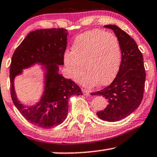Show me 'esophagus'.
Returning a JSON list of instances; mask_svg holds the SVG:
<instances>
[{"label":"esophagus","instance_id":"obj_1","mask_svg":"<svg viewBox=\"0 0 157 157\" xmlns=\"http://www.w3.org/2000/svg\"><path fill=\"white\" fill-rule=\"evenodd\" d=\"M82 93L85 95V96H88V95H90V91L86 90V89L82 88Z\"/></svg>","mask_w":157,"mask_h":157}]
</instances>
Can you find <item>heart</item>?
Returning a JSON list of instances; mask_svg holds the SVG:
<instances>
[{
	"mask_svg": "<svg viewBox=\"0 0 157 157\" xmlns=\"http://www.w3.org/2000/svg\"><path fill=\"white\" fill-rule=\"evenodd\" d=\"M120 58V45L117 36L102 29H93L76 37L72 52L64 53V63L72 80H77L85 69L88 73L81 79L85 86L92 87L96 83L104 86L114 78Z\"/></svg>",
	"mask_w": 157,
	"mask_h": 157,
	"instance_id": "heart-1",
	"label": "heart"
}]
</instances>
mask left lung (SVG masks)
I'll return each mask as SVG.
<instances>
[{
    "label": "left lung",
    "instance_id": "1",
    "mask_svg": "<svg viewBox=\"0 0 157 157\" xmlns=\"http://www.w3.org/2000/svg\"><path fill=\"white\" fill-rule=\"evenodd\" d=\"M104 27L112 29L120 42L122 59L113 82L93 95L106 99L107 106L96 113L103 120L116 122L126 117L139 106L144 97L146 71L143 55L135 40L116 25Z\"/></svg>",
    "mask_w": 157,
    "mask_h": 157
}]
</instances>
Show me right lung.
Wrapping results in <instances>:
<instances>
[{
  "instance_id": "right-lung-1",
  "label": "right lung",
  "mask_w": 157,
  "mask_h": 157,
  "mask_svg": "<svg viewBox=\"0 0 157 157\" xmlns=\"http://www.w3.org/2000/svg\"><path fill=\"white\" fill-rule=\"evenodd\" d=\"M67 30L64 28L37 29L29 33L16 49L10 67V92L15 106L27 121L42 128L59 125L67 117L68 100L73 95H82L80 87L70 79L59 74V65L64 64L67 45ZM35 63L45 65V91L41 101L27 107L16 98L13 80L23 68Z\"/></svg>"
}]
</instances>
